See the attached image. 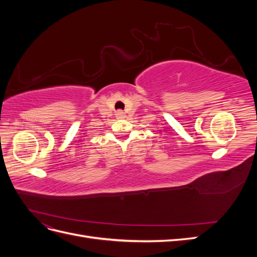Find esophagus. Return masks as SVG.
<instances>
[{
	"mask_svg": "<svg viewBox=\"0 0 257 257\" xmlns=\"http://www.w3.org/2000/svg\"><path fill=\"white\" fill-rule=\"evenodd\" d=\"M115 114H116V116H118V118H123V116H124V113L121 110H119Z\"/></svg>",
	"mask_w": 257,
	"mask_h": 257,
	"instance_id": "obj_1",
	"label": "esophagus"
}]
</instances>
